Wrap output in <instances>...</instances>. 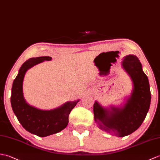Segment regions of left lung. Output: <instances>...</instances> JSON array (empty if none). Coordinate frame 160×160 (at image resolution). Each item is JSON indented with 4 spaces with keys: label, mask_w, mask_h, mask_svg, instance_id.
<instances>
[{
    "label": "left lung",
    "mask_w": 160,
    "mask_h": 160,
    "mask_svg": "<svg viewBox=\"0 0 160 160\" xmlns=\"http://www.w3.org/2000/svg\"><path fill=\"white\" fill-rule=\"evenodd\" d=\"M130 77L133 88L123 106L104 108L95 101L93 113L98 127L107 133L124 137L131 134L142 125L151 103L149 82L142 64L135 55H128L121 63Z\"/></svg>",
    "instance_id": "8db88e82"
}]
</instances>
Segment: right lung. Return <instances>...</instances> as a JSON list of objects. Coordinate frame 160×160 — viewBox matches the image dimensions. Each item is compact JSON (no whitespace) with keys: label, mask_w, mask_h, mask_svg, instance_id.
Here are the masks:
<instances>
[{"label":"right lung","mask_w":160,"mask_h":160,"mask_svg":"<svg viewBox=\"0 0 160 160\" xmlns=\"http://www.w3.org/2000/svg\"><path fill=\"white\" fill-rule=\"evenodd\" d=\"M51 60L50 57L29 58L21 66L12 88L11 104L18 120L26 130L39 137H46L64 129L68 125L70 112L80 101L78 99L68 102L50 110L38 109L26 102L23 94V80L26 72L39 63Z\"/></svg>","instance_id":"right-lung-1"}]
</instances>
